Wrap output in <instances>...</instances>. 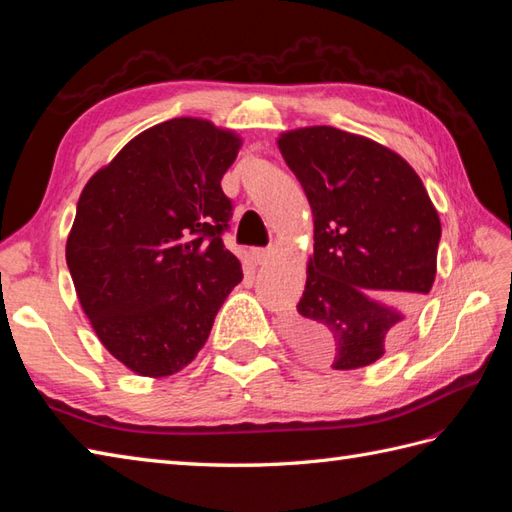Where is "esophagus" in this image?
Returning a JSON list of instances; mask_svg holds the SVG:
<instances>
[{"mask_svg":"<svg viewBox=\"0 0 512 512\" xmlns=\"http://www.w3.org/2000/svg\"><path fill=\"white\" fill-rule=\"evenodd\" d=\"M250 257H253L255 264H266L270 257V250L266 248H250Z\"/></svg>","mask_w":512,"mask_h":512,"instance_id":"34e87169","label":"esophagus"}]
</instances>
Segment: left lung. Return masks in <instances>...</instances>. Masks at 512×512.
Returning a JSON list of instances; mask_svg holds the SVG:
<instances>
[{
	"label": "left lung",
	"instance_id": "8db88e82",
	"mask_svg": "<svg viewBox=\"0 0 512 512\" xmlns=\"http://www.w3.org/2000/svg\"><path fill=\"white\" fill-rule=\"evenodd\" d=\"M314 217L288 341L323 365L376 363L436 281L440 217L418 173L376 140L314 125L277 140Z\"/></svg>",
	"mask_w": 512,
	"mask_h": 512
}]
</instances>
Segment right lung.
Here are the masks:
<instances>
[{"label": "right lung", "mask_w": 512, "mask_h": 512, "mask_svg": "<svg viewBox=\"0 0 512 512\" xmlns=\"http://www.w3.org/2000/svg\"><path fill=\"white\" fill-rule=\"evenodd\" d=\"M239 147L231 129L171 118L81 191L65 262L99 341L138 376L187 367L244 277L222 242L233 206L220 182Z\"/></svg>", "instance_id": "add662e5"}]
</instances>
